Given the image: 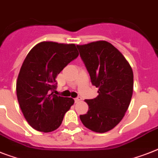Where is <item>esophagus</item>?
I'll use <instances>...</instances> for the list:
<instances>
[{
	"mask_svg": "<svg viewBox=\"0 0 158 158\" xmlns=\"http://www.w3.org/2000/svg\"><path fill=\"white\" fill-rule=\"evenodd\" d=\"M81 100H82V98L80 97V96H77L76 98H75V103H78V102L81 101Z\"/></svg>",
	"mask_w": 158,
	"mask_h": 158,
	"instance_id": "esophagus-1",
	"label": "esophagus"
}]
</instances>
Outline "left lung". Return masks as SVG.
Returning <instances> with one entry per match:
<instances>
[{
    "label": "left lung",
    "instance_id": "obj_1",
    "mask_svg": "<svg viewBox=\"0 0 158 158\" xmlns=\"http://www.w3.org/2000/svg\"><path fill=\"white\" fill-rule=\"evenodd\" d=\"M97 97L86 99L89 107L80 120L86 128L106 132L116 127L128 109L133 91L132 67L123 54L106 41L77 46Z\"/></svg>",
    "mask_w": 158,
    "mask_h": 158
}]
</instances>
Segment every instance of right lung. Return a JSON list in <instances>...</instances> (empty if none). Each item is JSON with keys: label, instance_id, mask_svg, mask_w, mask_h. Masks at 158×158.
Returning a JSON list of instances; mask_svg holds the SVG:
<instances>
[{"label": "right lung", "instance_id": "right-lung-1", "mask_svg": "<svg viewBox=\"0 0 158 158\" xmlns=\"http://www.w3.org/2000/svg\"><path fill=\"white\" fill-rule=\"evenodd\" d=\"M79 56L74 44L42 42L30 50L24 60L17 80L20 108L32 128L52 132L62 124L65 113L74 104L72 98L54 95L55 78Z\"/></svg>", "mask_w": 158, "mask_h": 158}]
</instances>
